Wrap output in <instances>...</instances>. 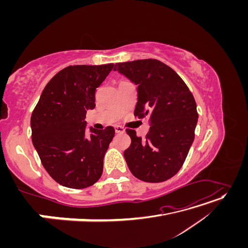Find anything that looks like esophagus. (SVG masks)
Listing matches in <instances>:
<instances>
[{
	"instance_id": "obj_1",
	"label": "esophagus",
	"mask_w": 248,
	"mask_h": 248,
	"mask_svg": "<svg viewBox=\"0 0 248 248\" xmlns=\"http://www.w3.org/2000/svg\"><path fill=\"white\" fill-rule=\"evenodd\" d=\"M115 130H116L117 133H123L125 131V129L123 128V127L120 126V125H116L115 126Z\"/></svg>"
}]
</instances>
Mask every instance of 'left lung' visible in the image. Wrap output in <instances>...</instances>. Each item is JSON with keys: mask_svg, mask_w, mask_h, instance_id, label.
<instances>
[{"mask_svg": "<svg viewBox=\"0 0 248 248\" xmlns=\"http://www.w3.org/2000/svg\"><path fill=\"white\" fill-rule=\"evenodd\" d=\"M114 70L138 85L134 116H149L151 123L145 140L126 129L131 139L124 151L127 166L141 181H167L182 168L194 140L199 114L193 95L175 70L156 59L117 63Z\"/></svg>", "mask_w": 248, "mask_h": 248, "instance_id": "left-lung-1", "label": "left lung"}]
</instances>
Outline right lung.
Instances as JSON below:
<instances>
[{"instance_id":"obj_1","label":"right lung","mask_w":248,"mask_h":248,"mask_svg":"<svg viewBox=\"0 0 248 248\" xmlns=\"http://www.w3.org/2000/svg\"><path fill=\"white\" fill-rule=\"evenodd\" d=\"M115 64L73 65L59 71L44 88L32 112V141L44 169L56 182L82 189L98 181L114 127L86 131L88 109Z\"/></svg>"}]
</instances>
